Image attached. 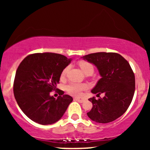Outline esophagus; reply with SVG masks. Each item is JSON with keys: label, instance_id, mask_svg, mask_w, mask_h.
Returning a JSON list of instances; mask_svg holds the SVG:
<instances>
[{"label": "esophagus", "instance_id": "34e87169", "mask_svg": "<svg viewBox=\"0 0 150 150\" xmlns=\"http://www.w3.org/2000/svg\"><path fill=\"white\" fill-rule=\"evenodd\" d=\"M75 100H76V101H78V102H80V103H82V102H84V101H85V99H84L83 98L76 97V98H75Z\"/></svg>", "mask_w": 150, "mask_h": 150}]
</instances>
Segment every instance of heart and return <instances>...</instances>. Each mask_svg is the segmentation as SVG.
Segmentation results:
<instances>
[{
	"label": "heart",
	"instance_id": "b5f03b06",
	"mask_svg": "<svg viewBox=\"0 0 150 150\" xmlns=\"http://www.w3.org/2000/svg\"><path fill=\"white\" fill-rule=\"evenodd\" d=\"M79 66L81 68V70H82L84 73H87L90 72V73H93L94 71V67L90 63L87 61H80L78 63ZM70 66H67L63 69V71L61 73V77H64L66 74L68 73V70H69ZM87 88V85L85 84H80V83H75V82H72L70 83L69 85H68L65 87V89L69 94H73L75 96H79L80 95L82 91L85 90Z\"/></svg>",
	"mask_w": 150,
	"mask_h": 150
}]
</instances>
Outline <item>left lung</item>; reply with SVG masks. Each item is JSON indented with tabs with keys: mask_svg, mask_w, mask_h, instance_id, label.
Wrapping results in <instances>:
<instances>
[{
	"mask_svg": "<svg viewBox=\"0 0 150 150\" xmlns=\"http://www.w3.org/2000/svg\"><path fill=\"white\" fill-rule=\"evenodd\" d=\"M82 58L95 65L101 77L91 92L105 94L98 99L89 98L92 108L87 116L97 123L112 122L126 111L132 100L135 80L131 67L116 53H90Z\"/></svg>",
	"mask_w": 150,
	"mask_h": 150,
	"instance_id": "8db88e82",
	"label": "left lung"
}]
</instances>
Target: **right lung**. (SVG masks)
<instances>
[{"label":"right lung","instance_id":"right-lung-1","mask_svg":"<svg viewBox=\"0 0 150 150\" xmlns=\"http://www.w3.org/2000/svg\"><path fill=\"white\" fill-rule=\"evenodd\" d=\"M71 61L58 53H37L29 55L20 63L13 92L18 106L31 120L50 125L63 116L73 98L61 90L56 99L50 92L56 89L62 71Z\"/></svg>","mask_w":150,"mask_h":150}]
</instances>
